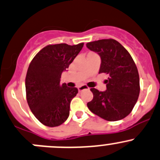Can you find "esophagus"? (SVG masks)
<instances>
[{"label": "esophagus", "instance_id": "1", "mask_svg": "<svg viewBox=\"0 0 160 160\" xmlns=\"http://www.w3.org/2000/svg\"><path fill=\"white\" fill-rule=\"evenodd\" d=\"M88 89H89V88H88V87H87L86 85H82V86L78 87L79 91H83V90H88Z\"/></svg>", "mask_w": 160, "mask_h": 160}]
</instances>
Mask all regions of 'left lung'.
Instances as JSON below:
<instances>
[{
  "instance_id": "1",
  "label": "left lung",
  "mask_w": 160,
  "mask_h": 160,
  "mask_svg": "<svg viewBox=\"0 0 160 160\" xmlns=\"http://www.w3.org/2000/svg\"><path fill=\"white\" fill-rule=\"evenodd\" d=\"M101 57L99 73L108 75L106 91L91 88L93 99L88 107L108 121H117L132 111L140 93L137 66L129 52L113 39H102L86 44Z\"/></svg>"
}]
</instances>
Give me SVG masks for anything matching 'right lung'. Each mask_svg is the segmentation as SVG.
<instances>
[{"label": "right lung", "mask_w": 160, "mask_h": 160, "mask_svg": "<svg viewBox=\"0 0 160 160\" xmlns=\"http://www.w3.org/2000/svg\"><path fill=\"white\" fill-rule=\"evenodd\" d=\"M83 43L50 44L41 49L29 64L26 77V100L32 114L47 127H58L69 115L77 88L60 83L62 73L81 51Z\"/></svg>", "instance_id": "add662e5"}]
</instances>
